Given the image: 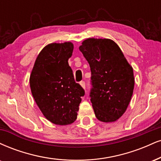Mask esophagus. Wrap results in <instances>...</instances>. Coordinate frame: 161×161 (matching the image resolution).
<instances>
[{
    "label": "esophagus",
    "mask_w": 161,
    "mask_h": 161,
    "mask_svg": "<svg viewBox=\"0 0 161 161\" xmlns=\"http://www.w3.org/2000/svg\"><path fill=\"white\" fill-rule=\"evenodd\" d=\"M80 85H81V86H82L83 88H86V82H85L84 81H81Z\"/></svg>",
    "instance_id": "esophagus-1"
}]
</instances>
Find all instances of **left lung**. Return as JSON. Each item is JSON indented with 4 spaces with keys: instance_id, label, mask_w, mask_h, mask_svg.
Returning <instances> with one entry per match:
<instances>
[{
    "instance_id": "8db88e82",
    "label": "left lung",
    "mask_w": 161,
    "mask_h": 161,
    "mask_svg": "<svg viewBox=\"0 0 161 161\" xmlns=\"http://www.w3.org/2000/svg\"><path fill=\"white\" fill-rule=\"evenodd\" d=\"M79 50L92 72L90 97L96 118L113 122L125 113L134 88L133 68L119 46L109 39L88 38Z\"/></svg>"
}]
</instances>
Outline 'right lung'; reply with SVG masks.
Here are the masks:
<instances>
[{"mask_svg":"<svg viewBox=\"0 0 161 161\" xmlns=\"http://www.w3.org/2000/svg\"><path fill=\"white\" fill-rule=\"evenodd\" d=\"M73 44L50 43L36 58L30 76V86L36 103L43 115L55 125H67L77 118L85 91L75 82L68 59Z\"/></svg>","mask_w":161,"mask_h":161,"instance_id":"obj_1","label":"right lung"}]
</instances>
